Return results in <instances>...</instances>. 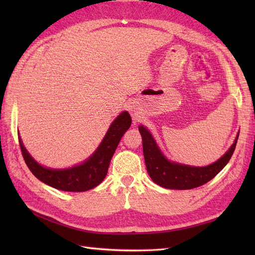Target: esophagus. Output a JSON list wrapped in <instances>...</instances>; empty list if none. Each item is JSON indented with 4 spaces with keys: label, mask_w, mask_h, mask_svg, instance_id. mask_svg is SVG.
<instances>
[{
    "label": "esophagus",
    "mask_w": 255,
    "mask_h": 255,
    "mask_svg": "<svg viewBox=\"0 0 255 255\" xmlns=\"http://www.w3.org/2000/svg\"><path fill=\"white\" fill-rule=\"evenodd\" d=\"M131 112L133 113V115H132V118H133V121H134V122H137V121H139V116H138V114L136 113V110H134V108H131Z\"/></svg>",
    "instance_id": "esophagus-1"
}]
</instances>
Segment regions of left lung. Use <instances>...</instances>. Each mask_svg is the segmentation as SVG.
<instances>
[{
	"mask_svg": "<svg viewBox=\"0 0 255 255\" xmlns=\"http://www.w3.org/2000/svg\"><path fill=\"white\" fill-rule=\"evenodd\" d=\"M139 131L142 137L143 156L148 174L158 185L170 189H192L209 182L231 159L239 137L238 134L234 144L217 162L207 166L196 167L170 162L162 154L147 129L139 126Z\"/></svg>",
	"mask_w": 255,
	"mask_h": 255,
	"instance_id": "left-lung-1",
	"label": "left lung"
}]
</instances>
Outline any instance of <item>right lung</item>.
<instances>
[{"label":"right lung","mask_w":255,"mask_h":255,"mask_svg":"<svg viewBox=\"0 0 255 255\" xmlns=\"http://www.w3.org/2000/svg\"><path fill=\"white\" fill-rule=\"evenodd\" d=\"M131 125V117L127 112L122 113L111 125L102 143L91 158L84 163L67 170H52L41 166L31 158L21 143L18 141L25 163L38 180L47 185L64 192H85L94 188L104 180L112 156L121 141L123 134Z\"/></svg>","instance_id":"obj_1"}]
</instances>
